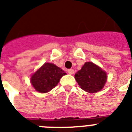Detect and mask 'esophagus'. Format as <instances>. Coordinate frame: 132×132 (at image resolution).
I'll use <instances>...</instances> for the list:
<instances>
[{
	"label": "esophagus",
	"instance_id": "obj_1",
	"mask_svg": "<svg viewBox=\"0 0 132 132\" xmlns=\"http://www.w3.org/2000/svg\"><path fill=\"white\" fill-rule=\"evenodd\" d=\"M68 72L70 75H72L74 73V70H73V69H68Z\"/></svg>",
	"mask_w": 132,
	"mask_h": 132
}]
</instances>
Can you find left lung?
<instances>
[{"instance_id": "1", "label": "left lung", "mask_w": 132, "mask_h": 132, "mask_svg": "<svg viewBox=\"0 0 132 132\" xmlns=\"http://www.w3.org/2000/svg\"><path fill=\"white\" fill-rule=\"evenodd\" d=\"M75 77L81 88L90 93L101 90L107 80L106 72L92 62H86Z\"/></svg>"}]
</instances>
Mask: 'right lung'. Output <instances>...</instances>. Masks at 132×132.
Segmentation results:
<instances>
[{
	"mask_svg": "<svg viewBox=\"0 0 132 132\" xmlns=\"http://www.w3.org/2000/svg\"><path fill=\"white\" fill-rule=\"evenodd\" d=\"M66 73L53 64L45 63L33 75L31 82L38 92L45 93L57 85L60 79Z\"/></svg>",
	"mask_w": 132,
	"mask_h": 132,
	"instance_id": "right-lung-1",
	"label": "right lung"
}]
</instances>
